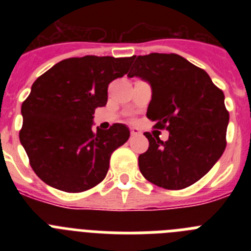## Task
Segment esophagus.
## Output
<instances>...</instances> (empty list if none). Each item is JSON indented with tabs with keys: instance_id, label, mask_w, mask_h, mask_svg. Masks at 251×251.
<instances>
[{
	"instance_id": "obj_1",
	"label": "esophagus",
	"mask_w": 251,
	"mask_h": 251,
	"mask_svg": "<svg viewBox=\"0 0 251 251\" xmlns=\"http://www.w3.org/2000/svg\"><path fill=\"white\" fill-rule=\"evenodd\" d=\"M141 134V132H139L138 128H130V136L132 137H137Z\"/></svg>"
}]
</instances>
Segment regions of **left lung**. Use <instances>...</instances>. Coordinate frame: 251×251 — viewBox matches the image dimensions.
Masks as SVG:
<instances>
[{"label": "left lung", "mask_w": 251, "mask_h": 251, "mask_svg": "<svg viewBox=\"0 0 251 251\" xmlns=\"http://www.w3.org/2000/svg\"><path fill=\"white\" fill-rule=\"evenodd\" d=\"M130 61L128 76L152 86L147 118L170 132L166 142L145 133L150 147L138 157L141 174L166 190L194 185L225 151L229 112L223 90L203 69L177 54L133 55Z\"/></svg>", "instance_id": "8db88e82"}]
</instances>
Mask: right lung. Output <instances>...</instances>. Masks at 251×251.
Returning a JSON list of instances; mask_svg holds the SVG:
<instances>
[{
  "instance_id": "right-lung-1",
  "label": "right lung",
  "mask_w": 251,
  "mask_h": 251,
  "mask_svg": "<svg viewBox=\"0 0 251 251\" xmlns=\"http://www.w3.org/2000/svg\"><path fill=\"white\" fill-rule=\"evenodd\" d=\"M130 57H69L32 84L22 103L20 142L35 174L51 187L84 192L100 183L112 153L129 138L113 124L92 129L95 108L108 101V85L129 70Z\"/></svg>"
}]
</instances>
